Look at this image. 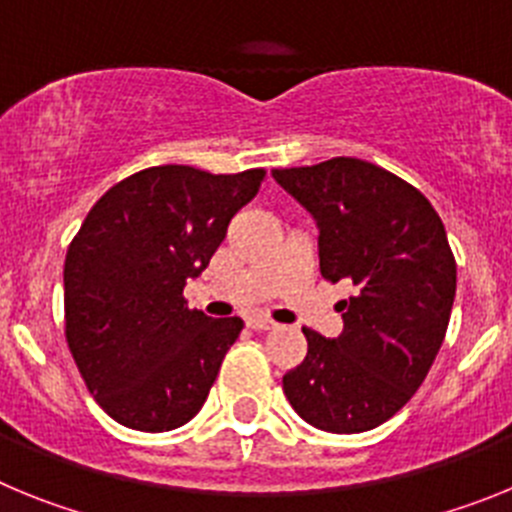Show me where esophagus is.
Returning a JSON list of instances; mask_svg holds the SVG:
<instances>
[{"label":"esophagus","instance_id":"esophagus-1","mask_svg":"<svg viewBox=\"0 0 512 512\" xmlns=\"http://www.w3.org/2000/svg\"><path fill=\"white\" fill-rule=\"evenodd\" d=\"M248 328L251 330H274L277 328V323L269 318H261V315H256V318H248Z\"/></svg>","mask_w":512,"mask_h":512}]
</instances>
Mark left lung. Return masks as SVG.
Here are the masks:
<instances>
[{
    "label": "left lung",
    "instance_id": "obj_1",
    "mask_svg": "<svg viewBox=\"0 0 512 512\" xmlns=\"http://www.w3.org/2000/svg\"><path fill=\"white\" fill-rule=\"evenodd\" d=\"M271 176L318 225L320 274L359 289L341 302V336L302 328L307 356L284 374V395L320 431H372L415 395L449 328L456 261L446 228L413 184L361 158Z\"/></svg>",
    "mask_w": 512,
    "mask_h": 512
}]
</instances>
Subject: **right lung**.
Wrapping results in <instances>:
<instances>
[{
	"label": "right lung",
	"mask_w": 512,
	"mask_h": 512,
	"mask_svg": "<svg viewBox=\"0 0 512 512\" xmlns=\"http://www.w3.org/2000/svg\"><path fill=\"white\" fill-rule=\"evenodd\" d=\"M264 174L151 166L102 194L71 241L66 341L99 408L120 425L174 431L205 405L243 320L189 310L182 292Z\"/></svg>",
	"instance_id": "1"
}]
</instances>
